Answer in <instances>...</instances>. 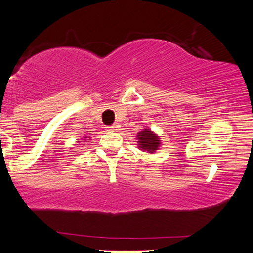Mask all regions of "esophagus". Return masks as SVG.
<instances>
[{
  "label": "esophagus",
  "instance_id": "1",
  "mask_svg": "<svg viewBox=\"0 0 253 253\" xmlns=\"http://www.w3.org/2000/svg\"><path fill=\"white\" fill-rule=\"evenodd\" d=\"M119 126H120V125H118V124H114V125H111V126H109V127H108V129H109V131H118Z\"/></svg>",
  "mask_w": 253,
  "mask_h": 253
}]
</instances>
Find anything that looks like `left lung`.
<instances>
[{"instance_id":"left-lung-1","label":"left lung","mask_w":253,"mask_h":253,"mask_svg":"<svg viewBox=\"0 0 253 253\" xmlns=\"http://www.w3.org/2000/svg\"><path fill=\"white\" fill-rule=\"evenodd\" d=\"M137 139L138 148H139L140 150L148 151V153L150 154H154L156 150H159V147H160L161 144L160 138L148 128L140 131L139 133L137 134Z\"/></svg>"}]
</instances>
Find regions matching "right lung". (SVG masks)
<instances>
[{"label":"right lung","instance_id":"add662e5","mask_svg":"<svg viewBox=\"0 0 253 253\" xmlns=\"http://www.w3.org/2000/svg\"><path fill=\"white\" fill-rule=\"evenodd\" d=\"M84 138H87V137H84Z\"/></svg>","mask_w":253,"mask_h":253}]
</instances>
